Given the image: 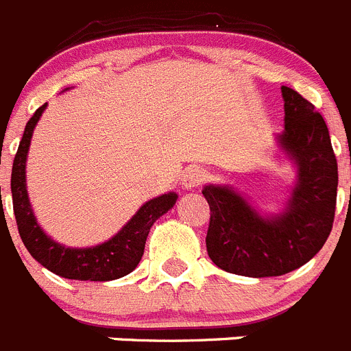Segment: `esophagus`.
Masks as SVG:
<instances>
[{"label":"esophagus","instance_id":"1","mask_svg":"<svg viewBox=\"0 0 351 351\" xmlns=\"http://www.w3.org/2000/svg\"><path fill=\"white\" fill-rule=\"evenodd\" d=\"M206 179H207L206 170L200 169V167H191V169H188V172L184 173L182 184H184L186 190H191V188H197V186L202 184Z\"/></svg>","mask_w":351,"mask_h":351}]
</instances>
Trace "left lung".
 <instances>
[{
  "label": "left lung",
  "instance_id": "obj_1",
  "mask_svg": "<svg viewBox=\"0 0 351 351\" xmlns=\"http://www.w3.org/2000/svg\"><path fill=\"white\" fill-rule=\"evenodd\" d=\"M285 132L280 142L295 160L299 178L288 209L263 219L237 191L206 186L210 209L206 246L219 269L247 278L283 276L322 250L332 230L337 200V160L320 112L295 89L281 88Z\"/></svg>",
  "mask_w": 351,
  "mask_h": 351
}]
</instances>
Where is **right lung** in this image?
Here are the masks:
<instances>
[{
	"label": "right lung",
	"mask_w": 351,
	"mask_h": 351,
	"mask_svg": "<svg viewBox=\"0 0 351 351\" xmlns=\"http://www.w3.org/2000/svg\"><path fill=\"white\" fill-rule=\"evenodd\" d=\"M45 107L47 104L36 108V112L27 121L23 141L15 153L14 167H12V202H14L19 235L23 239L24 246L27 247L31 256L42 263L43 267L61 278L79 281H110L123 278L138 265L142 255H144L145 239H147L151 226L160 216L172 209L178 200V195L167 193L145 202L137 210V214L123 226L119 234H116L110 241L100 244V246L75 250V247H64L54 243L51 237L43 234V230L36 223L26 191L27 149H29L33 130H35Z\"/></svg>",
	"instance_id": "obj_1"
}]
</instances>
